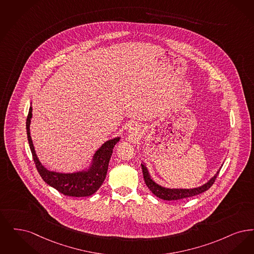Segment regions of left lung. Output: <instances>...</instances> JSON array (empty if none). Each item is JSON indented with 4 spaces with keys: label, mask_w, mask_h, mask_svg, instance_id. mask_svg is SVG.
<instances>
[{
    "label": "left lung",
    "mask_w": 254,
    "mask_h": 254,
    "mask_svg": "<svg viewBox=\"0 0 254 254\" xmlns=\"http://www.w3.org/2000/svg\"><path fill=\"white\" fill-rule=\"evenodd\" d=\"M142 173H143L144 181L147 185V187L150 189V190L159 198L163 200H179V199L187 198L191 197L194 195H197L199 193H202L209 190L212 184L214 183L216 177L218 176L220 170L216 173V175L210 179L209 182H207L205 185L201 187L195 188V189H167V188L161 187L158 184H156L155 181L150 177L149 173L146 169V167L141 164Z\"/></svg>",
    "instance_id": "1"
}]
</instances>
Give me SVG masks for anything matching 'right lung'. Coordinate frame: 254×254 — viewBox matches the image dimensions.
<instances>
[{
  "label": "right lung",
  "mask_w": 254,
  "mask_h": 254,
  "mask_svg": "<svg viewBox=\"0 0 254 254\" xmlns=\"http://www.w3.org/2000/svg\"><path fill=\"white\" fill-rule=\"evenodd\" d=\"M31 118L32 107L29 108L28 116L26 119V133L35 165L44 182L67 196L84 197L95 193L106 177L113 149L115 145L119 142L120 137L105 142L99 148L94 155L93 164L87 172H80L75 174H60L50 172L42 165L34 151L33 143L29 132Z\"/></svg>",
  "instance_id": "obj_1"
}]
</instances>
